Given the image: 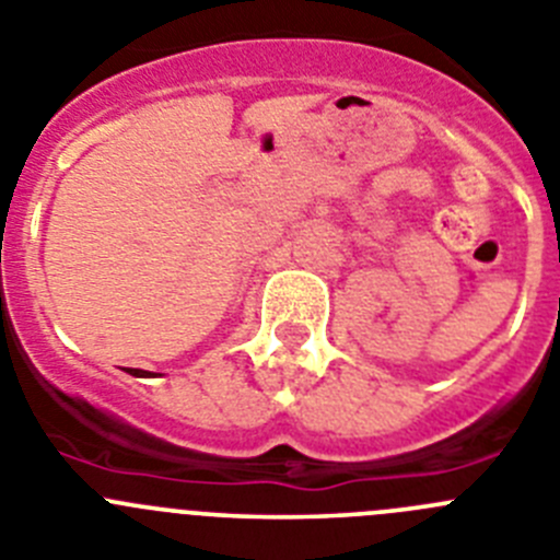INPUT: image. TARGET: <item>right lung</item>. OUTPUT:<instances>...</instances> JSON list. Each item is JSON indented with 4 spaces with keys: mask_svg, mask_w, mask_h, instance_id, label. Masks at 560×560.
<instances>
[{
    "mask_svg": "<svg viewBox=\"0 0 560 560\" xmlns=\"http://www.w3.org/2000/svg\"><path fill=\"white\" fill-rule=\"evenodd\" d=\"M130 374H133V376H148V374H142L139 368H130Z\"/></svg>",
    "mask_w": 560,
    "mask_h": 560,
    "instance_id": "obj_1",
    "label": "right lung"
}]
</instances>
